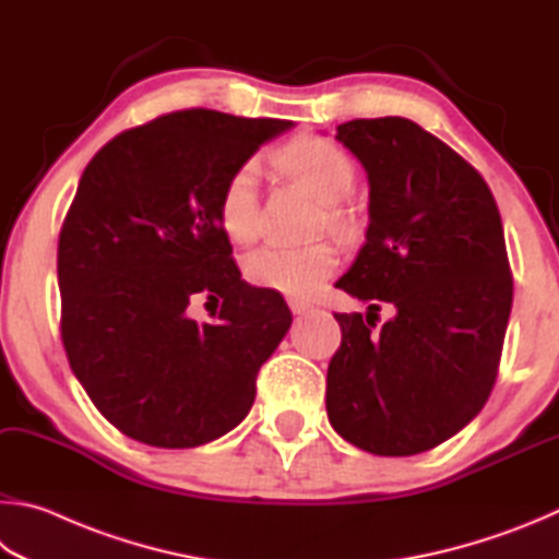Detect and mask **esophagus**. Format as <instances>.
<instances>
[{"instance_id": "esophagus-1", "label": "esophagus", "mask_w": 559, "mask_h": 559, "mask_svg": "<svg viewBox=\"0 0 559 559\" xmlns=\"http://www.w3.org/2000/svg\"><path fill=\"white\" fill-rule=\"evenodd\" d=\"M289 309L295 311V314H307L311 305H309V301H301V299H289Z\"/></svg>"}]
</instances>
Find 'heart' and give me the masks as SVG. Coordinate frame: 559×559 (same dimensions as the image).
<instances>
[{"label":"heart","mask_w":559,"mask_h":559,"mask_svg":"<svg viewBox=\"0 0 559 559\" xmlns=\"http://www.w3.org/2000/svg\"><path fill=\"white\" fill-rule=\"evenodd\" d=\"M280 162L289 174L324 203L326 223L346 228L350 223L344 203L356 183V164L346 150L324 136H301L280 152ZM218 218L233 242L248 245L260 233V164H240L225 181ZM338 250L331 242H314L307 248H262L248 260V277L258 287L307 299L336 272Z\"/></svg>","instance_id":"heart-1"}]
</instances>
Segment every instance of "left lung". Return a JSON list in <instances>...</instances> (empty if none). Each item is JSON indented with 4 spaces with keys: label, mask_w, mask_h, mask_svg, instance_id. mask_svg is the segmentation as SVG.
<instances>
[{
    "label": "left lung",
    "mask_w": 559,
    "mask_h": 559,
    "mask_svg": "<svg viewBox=\"0 0 559 559\" xmlns=\"http://www.w3.org/2000/svg\"><path fill=\"white\" fill-rule=\"evenodd\" d=\"M336 140L368 174L366 242L336 287L368 314H334L329 423L378 456L447 442L491 395L513 277L501 213L484 176L405 117L350 120ZM385 300L396 317L378 332Z\"/></svg>",
    "instance_id": "obj_1"
}]
</instances>
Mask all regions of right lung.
<instances>
[{
	"mask_svg": "<svg viewBox=\"0 0 559 559\" xmlns=\"http://www.w3.org/2000/svg\"><path fill=\"white\" fill-rule=\"evenodd\" d=\"M289 127L193 107L117 134L85 166L58 238L61 338L93 405L136 442L201 447L250 413L292 311L240 280L218 203ZM195 296L224 299L218 322L185 314Z\"/></svg>",
	"mask_w": 559,
	"mask_h": 559,
	"instance_id": "right-lung-1",
	"label": "right lung"
}]
</instances>
